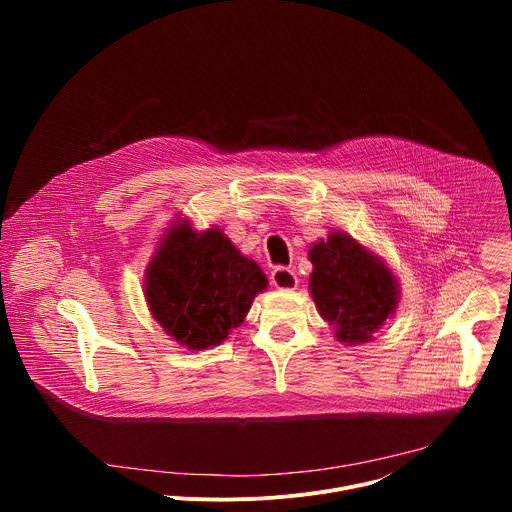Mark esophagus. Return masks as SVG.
Masks as SVG:
<instances>
[{
    "instance_id": "obj_1",
    "label": "esophagus",
    "mask_w": 512,
    "mask_h": 512,
    "mask_svg": "<svg viewBox=\"0 0 512 512\" xmlns=\"http://www.w3.org/2000/svg\"><path fill=\"white\" fill-rule=\"evenodd\" d=\"M271 285H275L277 289H296L298 287V277H296L294 269L275 267L271 271Z\"/></svg>"
}]
</instances>
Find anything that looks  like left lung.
Returning <instances> with one entry per match:
<instances>
[{
  "mask_svg": "<svg viewBox=\"0 0 512 512\" xmlns=\"http://www.w3.org/2000/svg\"><path fill=\"white\" fill-rule=\"evenodd\" d=\"M312 298L318 312L346 344L369 342L399 300L387 265L346 235H330L310 249Z\"/></svg>",
  "mask_w": 512,
  "mask_h": 512,
  "instance_id": "8db88e82",
  "label": "left lung"
}]
</instances>
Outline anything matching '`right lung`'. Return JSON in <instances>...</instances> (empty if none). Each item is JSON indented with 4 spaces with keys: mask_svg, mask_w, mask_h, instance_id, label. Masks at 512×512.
<instances>
[{
    "mask_svg": "<svg viewBox=\"0 0 512 512\" xmlns=\"http://www.w3.org/2000/svg\"><path fill=\"white\" fill-rule=\"evenodd\" d=\"M145 298L154 318L182 346L204 350L237 328L267 287L261 267L216 229L196 235L172 227L145 269Z\"/></svg>",
    "mask_w": 512,
    "mask_h": 512,
    "instance_id": "1",
    "label": "right lung"
}]
</instances>
